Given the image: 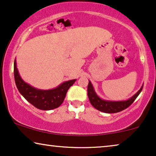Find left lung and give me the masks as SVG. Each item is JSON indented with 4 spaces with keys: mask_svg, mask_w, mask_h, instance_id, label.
I'll return each mask as SVG.
<instances>
[{
    "mask_svg": "<svg viewBox=\"0 0 156 156\" xmlns=\"http://www.w3.org/2000/svg\"><path fill=\"white\" fill-rule=\"evenodd\" d=\"M143 89V87L140 89V90L133 97L127 101H109L102 100L96 94L91 84V82H89L88 87H87V94L89 99V101L94 107L97 108V110L104 113H108V114H114L126 109L130 106L135 101L138 96L139 95Z\"/></svg>",
    "mask_w": 156,
    "mask_h": 156,
    "instance_id": "1",
    "label": "left lung"
}]
</instances>
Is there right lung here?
Segmentation results:
<instances>
[{"mask_svg": "<svg viewBox=\"0 0 156 156\" xmlns=\"http://www.w3.org/2000/svg\"><path fill=\"white\" fill-rule=\"evenodd\" d=\"M14 77L17 88L25 99L35 107L46 111L59 107L62 104L68 89L76 82V80L67 81L51 90H40L33 88L21 79L16 60L14 62Z\"/></svg>", "mask_w": 156, "mask_h": 156, "instance_id": "right-lung-1", "label": "right lung"}]
</instances>
